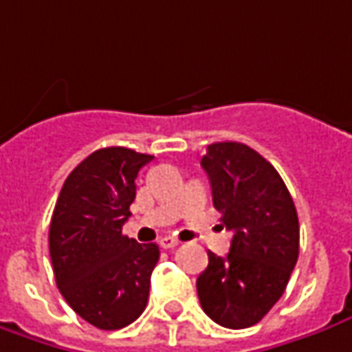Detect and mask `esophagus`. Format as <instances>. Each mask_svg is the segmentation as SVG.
<instances>
[{
  "label": "esophagus",
  "instance_id": "esophagus-1",
  "mask_svg": "<svg viewBox=\"0 0 352 352\" xmlns=\"http://www.w3.org/2000/svg\"><path fill=\"white\" fill-rule=\"evenodd\" d=\"M177 245H179V241L173 239V236H162V239H160V246H162V248H175Z\"/></svg>",
  "mask_w": 352,
  "mask_h": 352
}]
</instances>
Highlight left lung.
<instances>
[{
	"instance_id": "1",
	"label": "left lung",
	"mask_w": 352,
	"mask_h": 352,
	"mask_svg": "<svg viewBox=\"0 0 352 352\" xmlns=\"http://www.w3.org/2000/svg\"><path fill=\"white\" fill-rule=\"evenodd\" d=\"M204 167L221 227L233 233L229 254L208 252L196 279L202 310L216 324H258L281 298L298 258V217L276 167L241 142L208 146Z\"/></svg>"
}]
</instances>
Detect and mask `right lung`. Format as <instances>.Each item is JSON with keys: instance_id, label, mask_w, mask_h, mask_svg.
I'll return each instance as SVG.
<instances>
[{"instance_id": "1", "label": "right lung", "mask_w": 352, "mask_h": 352, "mask_svg": "<svg viewBox=\"0 0 352 352\" xmlns=\"http://www.w3.org/2000/svg\"><path fill=\"white\" fill-rule=\"evenodd\" d=\"M154 156L131 148L96 150L69 173L50 223V256L67 305L100 329H121L144 312L156 243L123 235L136 175Z\"/></svg>"}]
</instances>
